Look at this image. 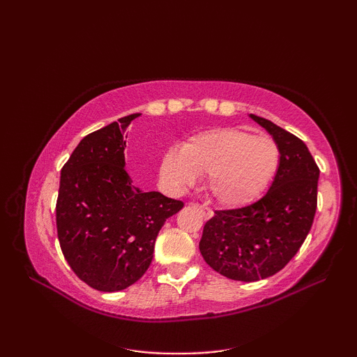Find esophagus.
I'll return each mask as SVG.
<instances>
[{
    "mask_svg": "<svg viewBox=\"0 0 357 357\" xmlns=\"http://www.w3.org/2000/svg\"><path fill=\"white\" fill-rule=\"evenodd\" d=\"M192 206H193L196 210H199V211H201V215H202V218H204V219H210L211 216H213V211H211V210H210V208H207V207L201 206V204H198V202H193Z\"/></svg>",
    "mask_w": 357,
    "mask_h": 357,
    "instance_id": "obj_1",
    "label": "esophagus"
}]
</instances>
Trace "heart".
Returning a JSON list of instances; mask_svg holds the SVG:
<instances>
[{
    "label": "heart",
    "instance_id": "1",
    "mask_svg": "<svg viewBox=\"0 0 357 357\" xmlns=\"http://www.w3.org/2000/svg\"><path fill=\"white\" fill-rule=\"evenodd\" d=\"M279 147L270 136L239 128H213L193 135L183 149L165 151L159 173L167 188L183 192L196 174L207 173L211 198L227 207L252 202L279 165Z\"/></svg>",
    "mask_w": 357,
    "mask_h": 357
}]
</instances>
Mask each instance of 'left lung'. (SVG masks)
<instances>
[{
	"label": "left lung",
	"mask_w": 357,
	"mask_h": 357,
	"mask_svg": "<svg viewBox=\"0 0 357 357\" xmlns=\"http://www.w3.org/2000/svg\"><path fill=\"white\" fill-rule=\"evenodd\" d=\"M250 116L278 144L275 179L250 206L216 210L199 241L201 255L211 268L244 282L276 275L298 253L313 225L319 179V167L304 141L268 119Z\"/></svg>",
	"instance_id": "obj_1"
}]
</instances>
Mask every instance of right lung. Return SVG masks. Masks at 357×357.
Segmentation results:
<instances>
[{
	"label": "right lung",
	"mask_w": 357,
	"mask_h": 357,
	"mask_svg": "<svg viewBox=\"0 0 357 357\" xmlns=\"http://www.w3.org/2000/svg\"><path fill=\"white\" fill-rule=\"evenodd\" d=\"M139 113L81 139L61 169L56 230L66 261L82 282L119 291L141 279L164 222L184 207L142 192L126 172V130Z\"/></svg>",
	"instance_id": "1"
}]
</instances>
